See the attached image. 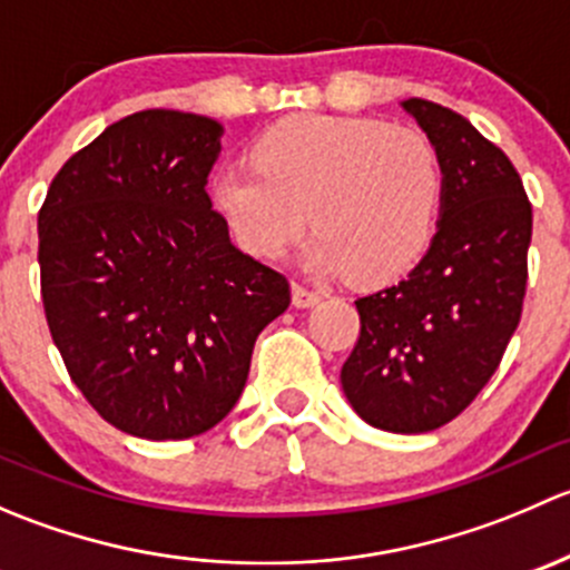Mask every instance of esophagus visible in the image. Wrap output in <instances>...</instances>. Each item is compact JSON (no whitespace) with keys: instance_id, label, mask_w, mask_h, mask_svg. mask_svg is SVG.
<instances>
[{"instance_id":"esophagus-1","label":"esophagus","mask_w":570,"mask_h":570,"mask_svg":"<svg viewBox=\"0 0 570 570\" xmlns=\"http://www.w3.org/2000/svg\"><path fill=\"white\" fill-rule=\"evenodd\" d=\"M320 292L317 289H308V286H303V284H292V303H295L297 308H312V306H317L320 303Z\"/></svg>"}]
</instances>
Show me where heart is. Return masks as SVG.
<instances>
[{
  "mask_svg": "<svg viewBox=\"0 0 570 570\" xmlns=\"http://www.w3.org/2000/svg\"><path fill=\"white\" fill-rule=\"evenodd\" d=\"M250 163L215 170L209 198L253 256H281L312 220L308 267L383 284L428 248L444 174L413 126L295 115L256 137Z\"/></svg>",
  "mask_w": 570,
  "mask_h": 570,
  "instance_id": "b5f03b06",
  "label": "heart"
}]
</instances>
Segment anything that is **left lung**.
I'll return each mask as SVG.
<instances>
[{
    "label": "left lung",
    "mask_w": 570,
    "mask_h": 570,
    "mask_svg": "<svg viewBox=\"0 0 570 570\" xmlns=\"http://www.w3.org/2000/svg\"><path fill=\"white\" fill-rule=\"evenodd\" d=\"M402 107L441 159L439 232L400 284L355 301L342 389L372 428L430 433L485 389L519 327L532 206L513 163L463 115L424 99Z\"/></svg>",
    "instance_id": "1"
}]
</instances>
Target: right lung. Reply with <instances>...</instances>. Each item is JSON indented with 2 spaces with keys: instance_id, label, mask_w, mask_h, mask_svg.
<instances>
[{
  "instance_id": "obj_1",
  "label": "right lung",
  "mask_w": 570,
  "mask_h": 570,
  "mask_svg": "<svg viewBox=\"0 0 570 570\" xmlns=\"http://www.w3.org/2000/svg\"><path fill=\"white\" fill-rule=\"evenodd\" d=\"M223 126L142 109L51 178L38 212L40 297L71 381L105 422L148 441L228 416L289 281L234 248L206 178Z\"/></svg>"
}]
</instances>
